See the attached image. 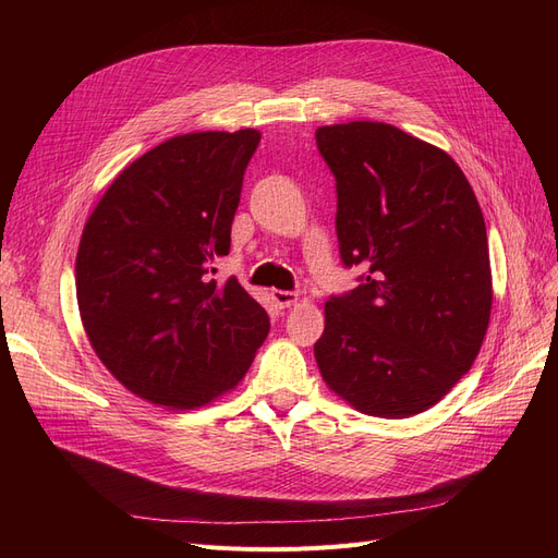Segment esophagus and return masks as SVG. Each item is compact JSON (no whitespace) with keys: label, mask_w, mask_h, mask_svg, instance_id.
Listing matches in <instances>:
<instances>
[{"label":"esophagus","mask_w":558,"mask_h":558,"mask_svg":"<svg viewBox=\"0 0 558 558\" xmlns=\"http://www.w3.org/2000/svg\"><path fill=\"white\" fill-rule=\"evenodd\" d=\"M272 300L277 302L279 307H293V305H298V300H300V295L298 293H293V291H272Z\"/></svg>","instance_id":"34e87169"}]
</instances>
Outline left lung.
I'll list each match as a JSON object with an SVG mask.
<instances>
[{
	"label": "left lung",
	"mask_w": 558,
	"mask_h": 558,
	"mask_svg": "<svg viewBox=\"0 0 558 558\" xmlns=\"http://www.w3.org/2000/svg\"><path fill=\"white\" fill-rule=\"evenodd\" d=\"M316 144L337 179L342 260L367 267L326 302L320 377L367 416L421 414L475 363L492 318L480 202L447 150L396 125H324Z\"/></svg>",
	"instance_id": "obj_1"
}]
</instances>
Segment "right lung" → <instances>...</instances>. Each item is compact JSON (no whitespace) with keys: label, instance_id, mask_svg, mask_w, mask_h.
Here are the masks:
<instances>
[{"label":"right lung","instance_id":"right-lung-1","mask_svg":"<svg viewBox=\"0 0 558 558\" xmlns=\"http://www.w3.org/2000/svg\"><path fill=\"white\" fill-rule=\"evenodd\" d=\"M260 132H189L146 150L99 197L76 251V300L97 359L130 393L195 410L244 379L269 332L228 256Z\"/></svg>","mask_w":558,"mask_h":558}]
</instances>
